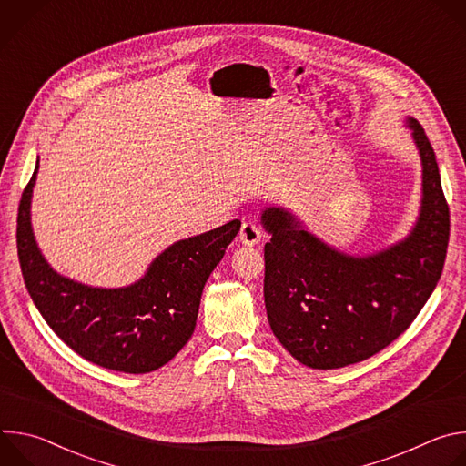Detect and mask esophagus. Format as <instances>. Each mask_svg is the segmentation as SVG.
I'll list each match as a JSON object with an SVG mask.
<instances>
[{
    "mask_svg": "<svg viewBox=\"0 0 466 466\" xmlns=\"http://www.w3.org/2000/svg\"><path fill=\"white\" fill-rule=\"evenodd\" d=\"M259 239H261L259 227L254 221H250V219L243 221V225L239 228V241L243 245H256Z\"/></svg>",
    "mask_w": 466,
    "mask_h": 466,
    "instance_id": "obj_1",
    "label": "esophagus"
}]
</instances>
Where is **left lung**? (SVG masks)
<instances>
[{
	"label": "left lung",
	"mask_w": 466,
	"mask_h": 466,
	"mask_svg": "<svg viewBox=\"0 0 466 466\" xmlns=\"http://www.w3.org/2000/svg\"><path fill=\"white\" fill-rule=\"evenodd\" d=\"M422 158V210L411 236L367 258L331 250L280 208L261 219L263 297L273 334L311 369L363 361L411 326L433 293L450 239V208L422 125L410 119Z\"/></svg>",
	"instance_id": "left-lung-1"
}]
</instances>
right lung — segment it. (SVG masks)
<instances>
[{
  "label": "right lung",
  "mask_w": 466,
  "mask_h": 466,
  "mask_svg": "<svg viewBox=\"0 0 466 466\" xmlns=\"http://www.w3.org/2000/svg\"><path fill=\"white\" fill-rule=\"evenodd\" d=\"M36 171L38 164L20 198L16 247L25 288L44 320L99 367L130 374L160 369L191 338L203 288L241 221L171 245L128 288H88L56 275L35 243L29 207Z\"/></svg>",
  "instance_id": "1"
}]
</instances>
